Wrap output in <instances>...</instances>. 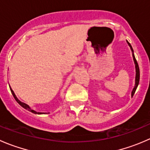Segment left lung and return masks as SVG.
Wrapping results in <instances>:
<instances>
[{
    "label": "left lung",
    "mask_w": 150,
    "mask_h": 150,
    "mask_svg": "<svg viewBox=\"0 0 150 150\" xmlns=\"http://www.w3.org/2000/svg\"><path fill=\"white\" fill-rule=\"evenodd\" d=\"M127 43H128V46H130V48H131V51H132L133 52V58H134V63H135V67H136V79H135V86H134V89H133L132 92H131V96H133L134 95V93H135L136 90H137V86H138L139 83V78H140V72H139V65H138V63H137V59H136L135 58V56H134V50H133L132 48V46H131V44L129 43V42L127 41Z\"/></svg>",
    "instance_id": "1"
}]
</instances>
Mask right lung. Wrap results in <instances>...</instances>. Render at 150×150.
Segmentation results:
<instances>
[{
  "label": "right lung",
  "instance_id": "1",
  "mask_svg": "<svg viewBox=\"0 0 150 150\" xmlns=\"http://www.w3.org/2000/svg\"><path fill=\"white\" fill-rule=\"evenodd\" d=\"M9 87H10V86H9ZM10 90H11V91L12 95H13V97H14L15 100H16V102H18V103H19V104H20V105L22 106V107H23V108L26 109V110H29V111H30V112H31L35 113V114H45V112H36V111H35V110H32V109L30 108V106L28 105V104H27L24 103V102H21V101H19V99H17V97H16V95H15L14 92H13V90H12V89L11 88V87H10ZM48 113H49V112H48Z\"/></svg>",
  "mask_w": 150,
  "mask_h": 150
}]
</instances>
